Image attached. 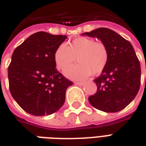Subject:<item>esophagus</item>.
<instances>
[{"mask_svg":"<svg viewBox=\"0 0 146 146\" xmlns=\"http://www.w3.org/2000/svg\"><path fill=\"white\" fill-rule=\"evenodd\" d=\"M75 84L76 85H78V86H83L84 84V82H75Z\"/></svg>","mask_w":146,"mask_h":146,"instance_id":"34e87169","label":"esophagus"}]
</instances>
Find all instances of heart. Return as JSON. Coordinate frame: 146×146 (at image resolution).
I'll use <instances>...</instances> for the list:
<instances>
[{"label":"heart","mask_w":146,"mask_h":146,"mask_svg":"<svg viewBox=\"0 0 146 146\" xmlns=\"http://www.w3.org/2000/svg\"><path fill=\"white\" fill-rule=\"evenodd\" d=\"M76 57L79 63L67 67L64 74L72 79H84L103 71L109 60V52L104 44L85 36L73 39L69 46L61 44L54 51V59L58 70L65 69Z\"/></svg>","instance_id":"heart-1"}]
</instances>
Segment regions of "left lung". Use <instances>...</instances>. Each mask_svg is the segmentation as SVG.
Returning <instances> with one entry per match:
<instances>
[{
	"mask_svg": "<svg viewBox=\"0 0 146 146\" xmlns=\"http://www.w3.org/2000/svg\"><path fill=\"white\" fill-rule=\"evenodd\" d=\"M81 35L98 38L109 52L106 66L94 80L97 92L89 97V102L103 112H119L134 100L140 88L141 66L134 48L108 28H98Z\"/></svg>",
	"mask_w": 146,
	"mask_h": 146,
	"instance_id": "1",
	"label": "left lung"
}]
</instances>
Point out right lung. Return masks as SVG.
<instances>
[{
	"instance_id": "obj_1",
	"label": "right lung",
	"mask_w": 146,
	"mask_h": 146,
	"mask_svg": "<svg viewBox=\"0 0 146 146\" xmlns=\"http://www.w3.org/2000/svg\"><path fill=\"white\" fill-rule=\"evenodd\" d=\"M66 38L37 32L15 49L8 66L9 89L11 96L27 113L48 116L63 106L66 89L73 82L55 68L54 54Z\"/></svg>"
}]
</instances>
